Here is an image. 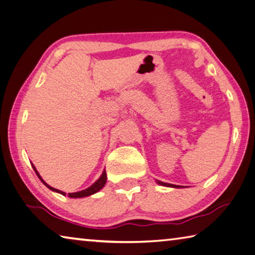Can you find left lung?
<instances>
[{
	"instance_id": "8db88e82",
	"label": "left lung",
	"mask_w": 255,
	"mask_h": 255,
	"mask_svg": "<svg viewBox=\"0 0 255 255\" xmlns=\"http://www.w3.org/2000/svg\"><path fill=\"white\" fill-rule=\"evenodd\" d=\"M157 183L160 184V185H164V186H167V187H182V186H178V185H173V184H167V183H163V182H159V180H157Z\"/></svg>"
}]
</instances>
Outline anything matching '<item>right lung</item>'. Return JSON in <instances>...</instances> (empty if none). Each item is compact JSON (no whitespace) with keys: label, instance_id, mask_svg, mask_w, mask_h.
Instances as JSON below:
<instances>
[{"label":"right lung","instance_id":"right-lung-1","mask_svg":"<svg viewBox=\"0 0 255 255\" xmlns=\"http://www.w3.org/2000/svg\"><path fill=\"white\" fill-rule=\"evenodd\" d=\"M32 167H33V169L35 170L36 175H38V177L41 179V182H42V183L45 185V186H47L48 188H50L51 191L58 192V193H60V194H62V195H66V193H64V192H61V191H59V189H55V188H53V187L49 186V185H48L47 183H45L42 178H41V176L39 175L38 172H36V169H35V167H34L33 165H32ZM106 182H107V174H106V172L104 170V173H103V175L100 176V178H99L98 180H97L96 183L92 184L90 187H88V188H86V189H83V191L77 192V193H69L68 196H69V197H72V198H78V197H85V196L92 195V194H95V193H97L98 191H100V189L105 186Z\"/></svg>","mask_w":255,"mask_h":255}]
</instances>
